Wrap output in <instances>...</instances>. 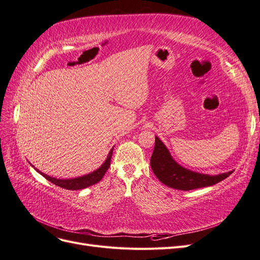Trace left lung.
<instances>
[{"mask_svg": "<svg viewBox=\"0 0 260 260\" xmlns=\"http://www.w3.org/2000/svg\"><path fill=\"white\" fill-rule=\"evenodd\" d=\"M151 167L160 182L169 187L182 191L214 185L233 172L229 171L218 176H208L181 167L172 159L167 147L157 137L155 138V147L151 157Z\"/></svg>", "mask_w": 260, "mask_h": 260, "instance_id": "obj_1", "label": "left lung"}]
</instances>
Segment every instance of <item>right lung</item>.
I'll return each instance as SVG.
<instances>
[{
    "mask_svg": "<svg viewBox=\"0 0 260 260\" xmlns=\"http://www.w3.org/2000/svg\"><path fill=\"white\" fill-rule=\"evenodd\" d=\"M112 155H113V149H111V152H109L108 157H107V159L105 160V162L102 165V166L98 170L93 171L92 174H89V175L80 177V178H76V179L61 180V179H56V178H52V177L46 176V175L42 174V172H40L39 170H37V171L40 172V174L46 180H49L50 182H52L53 184L57 185L59 187L66 188V190H72V191L82 190V188H85V187H88L90 185H93V184L100 182V181L102 180V178H103L104 175L106 174V171L108 170L109 166H111Z\"/></svg>",
    "mask_w": 260,
    "mask_h": 260,
    "instance_id": "1",
    "label": "right lung"
}]
</instances>
